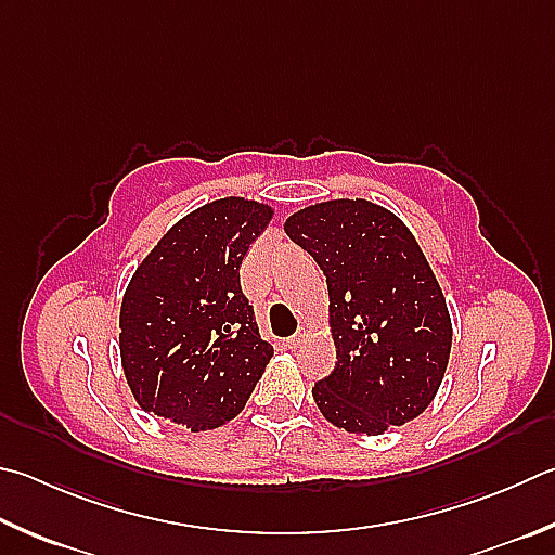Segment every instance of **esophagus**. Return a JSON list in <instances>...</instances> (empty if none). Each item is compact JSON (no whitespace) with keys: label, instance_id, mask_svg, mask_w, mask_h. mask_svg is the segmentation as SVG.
Returning <instances> with one entry per match:
<instances>
[{"label":"esophagus","instance_id":"esophagus-1","mask_svg":"<svg viewBox=\"0 0 555 555\" xmlns=\"http://www.w3.org/2000/svg\"><path fill=\"white\" fill-rule=\"evenodd\" d=\"M308 337V327H298V332L294 337H288L286 339V347H291V349H296L298 345H304V339Z\"/></svg>","mask_w":555,"mask_h":555}]
</instances>
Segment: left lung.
Returning <instances> with one entry per match:
<instances>
[{
    "instance_id": "obj_1",
    "label": "left lung",
    "mask_w": 555,
    "mask_h": 555,
    "mask_svg": "<svg viewBox=\"0 0 555 555\" xmlns=\"http://www.w3.org/2000/svg\"><path fill=\"white\" fill-rule=\"evenodd\" d=\"M327 276L337 364L312 388L322 417L361 437L420 417L451 354L447 298L402 220L374 201L332 198L284 223Z\"/></svg>"
}]
</instances>
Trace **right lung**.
Listing matches in <instances>:
<instances>
[{"label": "right lung", "mask_w": 555, "mask_h": 555, "mask_svg": "<svg viewBox=\"0 0 555 555\" xmlns=\"http://www.w3.org/2000/svg\"><path fill=\"white\" fill-rule=\"evenodd\" d=\"M274 208L216 198L167 230L130 276L118 318L120 366L145 412L191 431L243 412L274 347L240 288V264Z\"/></svg>", "instance_id": "add662e5"}]
</instances>
